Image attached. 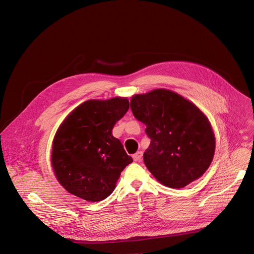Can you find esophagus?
<instances>
[{
    "mask_svg": "<svg viewBox=\"0 0 254 254\" xmlns=\"http://www.w3.org/2000/svg\"><path fill=\"white\" fill-rule=\"evenodd\" d=\"M142 156H143V152L142 151H138L137 153H135L132 155V158H134L135 162H141L142 161Z\"/></svg>",
    "mask_w": 254,
    "mask_h": 254,
    "instance_id": "34e87169",
    "label": "esophagus"
}]
</instances>
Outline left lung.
<instances>
[{"label": "left lung", "instance_id": "1", "mask_svg": "<svg viewBox=\"0 0 254 254\" xmlns=\"http://www.w3.org/2000/svg\"><path fill=\"white\" fill-rule=\"evenodd\" d=\"M130 109L151 140L143 158L157 181L182 189L207 171L214 156L215 137L208 118L194 104L158 88L132 97Z\"/></svg>", "mask_w": 254, "mask_h": 254}]
</instances>
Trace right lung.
Listing matches in <instances>:
<instances>
[{"mask_svg":"<svg viewBox=\"0 0 254 254\" xmlns=\"http://www.w3.org/2000/svg\"><path fill=\"white\" fill-rule=\"evenodd\" d=\"M128 107L126 98L89 100L65 117L53 139L51 164L66 191L88 202L112 193L120 173L132 162L112 135Z\"/></svg>","mask_w":254,"mask_h":254,"instance_id":"add662e5","label":"right lung"}]
</instances>
